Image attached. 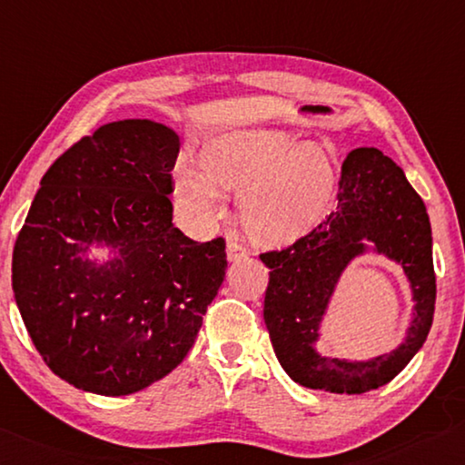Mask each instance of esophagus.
<instances>
[{"label":"esophagus","mask_w":465,"mask_h":465,"mask_svg":"<svg viewBox=\"0 0 465 465\" xmlns=\"http://www.w3.org/2000/svg\"><path fill=\"white\" fill-rule=\"evenodd\" d=\"M249 255V251L241 245V242H237L234 239H231L226 242V259L231 263H237L241 262V259H245Z\"/></svg>","instance_id":"34e87169"}]
</instances>
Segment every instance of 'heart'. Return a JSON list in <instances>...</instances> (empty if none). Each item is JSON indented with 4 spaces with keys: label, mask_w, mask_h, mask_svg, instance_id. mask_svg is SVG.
I'll list each match as a JSON object with an SVG mask.
<instances>
[{
    "label": "heart",
    "mask_w": 465,
    "mask_h": 465,
    "mask_svg": "<svg viewBox=\"0 0 465 465\" xmlns=\"http://www.w3.org/2000/svg\"><path fill=\"white\" fill-rule=\"evenodd\" d=\"M203 165L179 169L175 195L195 224L226 212V192L241 195V223L263 247H288L321 226L335 203L339 171L322 144L242 130L212 138Z\"/></svg>",
    "instance_id": "obj_1"
}]
</instances>
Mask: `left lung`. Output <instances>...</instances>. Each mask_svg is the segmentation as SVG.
<instances>
[{
    "label": "left lung",
    "instance_id": "8db88e82",
    "mask_svg": "<svg viewBox=\"0 0 465 465\" xmlns=\"http://www.w3.org/2000/svg\"><path fill=\"white\" fill-rule=\"evenodd\" d=\"M337 210L308 237L263 253L270 267L263 319L278 361L296 384L332 394H363L388 384L427 341L435 312L433 234L425 202L404 171L373 146L341 167ZM403 267L415 304L398 348L371 361L327 358L315 349L323 316L346 267L363 254Z\"/></svg>",
    "mask_w": 465,
    "mask_h": 465
}]
</instances>
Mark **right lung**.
Masks as SVG:
<instances>
[{
	"label": "right lung",
	"instance_id": "right-lung-1",
	"mask_svg": "<svg viewBox=\"0 0 465 465\" xmlns=\"http://www.w3.org/2000/svg\"><path fill=\"white\" fill-rule=\"evenodd\" d=\"M179 144L154 120L100 126L40 179L15 241L12 288L32 343L84 392L134 394L173 371L224 282V241L171 223Z\"/></svg>",
	"mask_w": 465,
	"mask_h": 465
}]
</instances>
